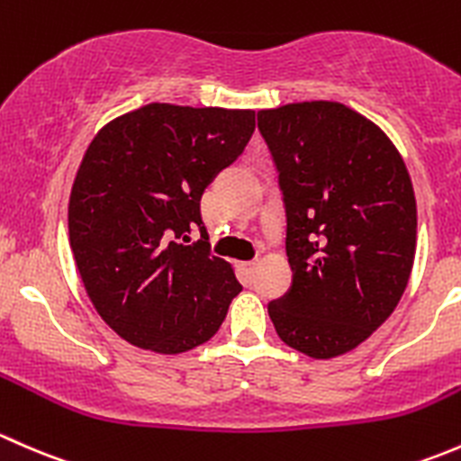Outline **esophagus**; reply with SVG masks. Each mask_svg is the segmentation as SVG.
I'll use <instances>...</instances> for the list:
<instances>
[{
	"label": "esophagus",
	"instance_id": "obj_1",
	"mask_svg": "<svg viewBox=\"0 0 461 461\" xmlns=\"http://www.w3.org/2000/svg\"><path fill=\"white\" fill-rule=\"evenodd\" d=\"M255 266H258V262H241V270H246V273H253Z\"/></svg>",
	"mask_w": 461,
	"mask_h": 461
}]
</instances>
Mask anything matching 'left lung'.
Listing matches in <instances>:
<instances>
[{"label": "left lung", "instance_id": "left-lung-1", "mask_svg": "<svg viewBox=\"0 0 461 461\" xmlns=\"http://www.w3.org/2000/svg\"><path fill=\"white\" fill-rule=\"evenodd\" d=\"M286 206L288 293L268 303L279 339L315 359L373 335L404 295L417 206L400 150L339 102L258 113Z\"/></svg>", "mask_w": 461, "mask_h": 461}]
</instances>
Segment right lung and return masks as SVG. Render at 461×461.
<instances>
[{"mask_svg": "<svg viewBox=\"0 0 461 461\" xmlns=\"http://www.w3.org/2000/svg\"><path fill=\"white\" fill-rule=\"evenodd\" d=\"M253 131L255 111L149 104L90 141L70 191V249L95 311L128 344L177 355L220 330L241 284L211 255L199 202Z\"/></svg>", "mask_w": 461, "mask_h": 461, "instance_id": "right-lung-1", "label": "right lung"}]
</instances>
